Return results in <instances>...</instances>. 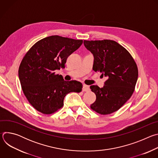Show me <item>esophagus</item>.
Instances as JSON below:
<instances>
[{
    "instance_id": "obj_1",
    "label": "esophagus",
    "mask_w": 158,
    "mask_h": 158,
    "mask_svg": "<svg viewBox=\"0 0 158 158\" xmlns=\"http://www.w3.org/2000/svg\"><path fill=\"white\" fill-rule=\"evenodd\" d=\"M89 90H90V89H89V86H87V85H83V87H82V91H84V92H88V91H89Z\"/></svg>"
}]
</instances>
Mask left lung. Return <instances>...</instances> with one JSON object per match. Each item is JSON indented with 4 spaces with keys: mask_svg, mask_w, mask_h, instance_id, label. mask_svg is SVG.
I'll use <instances>...</instances> for the list:
<instances>
[{
    "mask_svg": "<svg viewBox=\"0 0 158 158\" xmlns=\"http://www.w3.org/2000/svg\"><path fill=\"white\" fill-rule=\"evenodd\" d=\"M84 44L93 54V70L107 77L102 88L90 86L96 96L91 108L101 114H111L132 96L138 77L137 65L129 52L116 41L84 40Z\"/></svg>",
    "mask_w": 158,
    "mask_h": 158,
    "instance_id": "8db88e82",
    "label": "left lung"
}]
</instances>
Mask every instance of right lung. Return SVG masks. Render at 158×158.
I'll return each mask as SVG.
<instances>
[{
	"label": "right lung",
	"instance_id": "1",
	"mask_svg": "<svg viewBox=\"0 0 158 158\" xmlns=\"http://www.w3.org/2000/svg\"><path fill=\"white\" fill-rule=\"evenodd\" d=\"M82 42L52 35L37 42L26 53L19 66V77L24 95L37 110L52 114L63 106L66 94L82 91L81 82L65 81L55 71L64 68L67 57Z\"/></svg>",
	"mask_w": 158,
	"mask_h": 158
}]
</instances>
